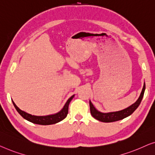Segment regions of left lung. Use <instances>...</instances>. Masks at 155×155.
I'll return each instance as SVG.
<instances>
[{
  "instance_id": "left-lung-1",
  "label": "left lung",
  "mask_w": 155,
  "mask_h": 155,
  "mask_svg": "<svg viewBox=\"0 0 155 155\" xmlns=\"http://www.w3.org/2000/svg\"><path fill=\"white\" fill-rule=\"evenodd\" d=\"M145 84H144L142 92L139 97L138 100L135 102L134 104H133L132 105L128 107L126 109H124L123 110L119 111V112H110V113H102L97 111L96 109L94 107V106L93 105V104L91 103V102H89L90 104V110H91V114L92 116L94 117L95 119L98 120L102 122H113V121H117L119 120H121L126 117H127L132 114L135 110L138 108L139 104H140L141 100H142L144 95V92H145Z\"/></svg>"
}]
</instances>
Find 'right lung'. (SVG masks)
Listing matches in <instances>:
<instances>
[{
    "label": "right lung",
    "instance_id": "1",
    "mask_svg": "<svg viewBox=\"0 0 155 155\" xmlns=\"http://www.w3.org/2000/svg\"><path fill=\"white\" fill-rule=\"evenodd\" d=\"M74 95H72L70 98L67 100L66 104H64V107L62 108V110L59 112L57 114H53V115H48V116H34V115H31L28 114V113L24 112V111L21 110L16 104H15V102L12 101V103L14 104L15 109H16L17 112L24 119H27V121H29L31 123L36 124H40V125H50V124H54L58 123V122L62 121L64 119L65 117H67V114H68V109H69V102H71V100L73 99Z\"/></svg>",
    "mask_w": 155,
    "mask_h": 155
}]
</instances>
